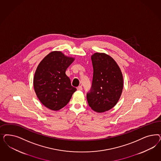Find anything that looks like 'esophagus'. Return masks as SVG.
Instances as JSON below:
<instances>
[{
  "label": "esophagus",
  "mask_w": 161,
  "mask_h": 161,
  "mask_svg": "<svg viewBox=\"0 0 161 161\" xmlns=\"http://www.w3.org/2000/svg\"><path fill=\"white\" fill-rule=\"evenodd\" d=\"M77 89H78V91H82V86H79L78 88H77Z\"/></svg>",
  "instance_id": "esophagus-1"
}]
</instances>
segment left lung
<instances>
[{"label":"left lung","instance_id":"1","mask_svg":"<svg viewBox=\"0 0 161 161\" xmlns=\"http://www.w3.org/2000/svg\"><path fill=\"white\" fill-rule=\"evenodd\" d=\"M93 74L92 86L86 94L89 107L97 113L108 111L117 103L123 88V78L118 64L105 53L91 56Z\"/></svg>","mask_w":161,"mask_h":161}]
</instances>
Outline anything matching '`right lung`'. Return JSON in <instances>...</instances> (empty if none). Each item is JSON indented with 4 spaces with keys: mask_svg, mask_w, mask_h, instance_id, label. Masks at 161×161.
Instances as JSON below:
<instances>
[{
    "mask_svg": "<svg viewBox=\"0 0 161 161\" xmlns=\"http://www.w3.org/2000/svg\"><path fill=\"white\" fill-rule=\"evenodd\" d=\"M75 58L62 52H53L36 68L34 87L40 102L48 108L57 111L66 106L76 88L71 85L66 70Z\"/></svg>",
    "mask_w": 161,
    "mask_h": 161,
    "instance_id": "right-lung-1",
    "label": "right lung"
}]
</instances>
